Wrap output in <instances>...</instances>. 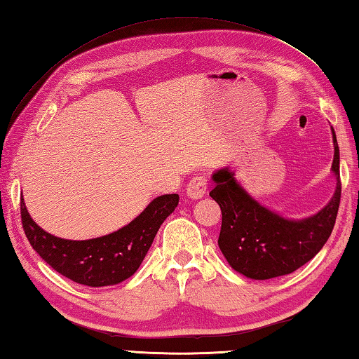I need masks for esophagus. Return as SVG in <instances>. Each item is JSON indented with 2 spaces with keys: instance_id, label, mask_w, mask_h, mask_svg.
Returning <instances> with one entry per match:
<instances>
[{
  "instance_id": "esophagus-1",
  "label": "esophagus",
  "mask_w": 359,
  "mask_h": 359,
  "mask_svg": "<svg viewBox=\"0 0 359 359\" xmlns=\"http://www.w3.org/2000/svg\"><path fill=\"white\" fill-rule=\"evenodd\" d=\"M208 191V179L207 175H196L187 185V196L189 199H202Z\"/></svg>"
}]
</instances>
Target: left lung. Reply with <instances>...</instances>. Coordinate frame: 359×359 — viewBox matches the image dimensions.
Returning <instances> with one entry per match:
<instances>
[{"label": "left lung", "mask_w": 359, "mask_h": 359, "mask_svg": "<svg viewBox=\"0 0 359 359\" xmlns=\"http://www.w3.org/2000/svg\"><path fill=\"white\" fill-rule=\"evenodd\" d=\"M337 191L325 208L304 220H288L266 208L243 191L233 172L220 170L212 175L210 196L222 211L219 248L236 271L251 279H270L293 273L324 247L330 238L341 201L339 148L333 131Z\"/></svg>", "instance_id": "1"}]
</instances>
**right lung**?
Instances as JSON below:
<instances>
[{"label":"right lung","instance_id":"1","mask_svg":"<svg viewBox=\"0 0 359 359\" xmlns=\"http://www.w3.org/2000/svg\"><path fill=\"white\" fill-rule=\"evenodd\" d=\"M177 203V194L160 196L121 230L89 241L55 238L34 222L22 197L20 207L26 238L53 270L81 285L106 287L133 276Z\"/></svg>","mask_w":359,"mask_h":359}]
</instances>
